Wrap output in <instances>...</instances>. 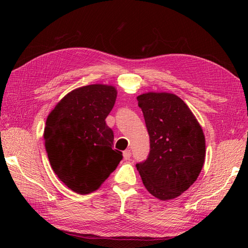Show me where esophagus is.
<instances>
[{
    "mask_svg": "<svg viewBox=\"0 0 248 248\" xmlns=\"http://www.w3.org/2000/svg\"><path fill=\"white\" fill-rule=\"evenodd\" d=\"M123 157H124L125 160H128V159L130 158V157H131L130 150H125V151L123 152Z\"/></svg>",
    "mask_w": 248,
    "mask_h": 248,
    "instance_id": "34e87169",
    "label": "esophagus"
}]
</instances>
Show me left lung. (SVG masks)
I'll return each instance as SVG.
<instances>
[{"mask_svg":"<svg viewBox=\"0 0 248 248\" xmlns=\"http://www.w3.org/2000/svg\"><path fill=\"white\" fill-rule=\"evenodd\" d=\"M137 99L150 137L148 158L137 169L153 197L175 199L196 182L204 166V132L190 108L175 94L148 92Z\"/></svg>","mask_w":248,"mask_h":248,"instance_id":"8db88e82","label":"left lung"}]
</instances>
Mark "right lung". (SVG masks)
I'll return each instance as SVG.
<instances>
[{"label":"right lung","mask_w":248,"mask_h":248,"mask_svg":"<svg viewBox=\"0 0 248 248\" xmlns=\"http://www.w3.org/2000/svg\"><path fill=\"white\" fill-rule=\"evenodd\" d=\"M116 98L112 86L80 87L64 96L46 119L43 138L51 169L74 192L98 189L123 158L112 150L114 132L106 123Z\"/></svg>","instance_id":"right-lung-1"}]
</instances>
